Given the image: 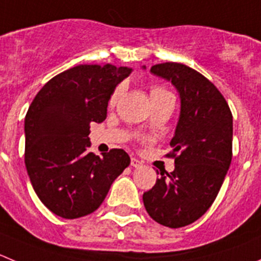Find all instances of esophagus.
Wrapping results in <instances>:
<instances>
[{"label":"esophagus","instance_id":"esophagus-1","mask_svg":"<svg viewBox=\"0 0 261 261\" xmlns=\"http://www.w3.org/2000/svg\"><path fill=\"white\" fill-rule=\"evenodd\" d=\"M130 165H132L133 168H141V166H142V161H140L136 158H132L130 159Z\"/></svg>","mask_w":261,"mask_h":261}]
</instances>
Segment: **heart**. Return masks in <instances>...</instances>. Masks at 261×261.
Returning a JSON list of instances; mask_svg holds the SVG:
<instances>
[{
	"mask_svg": "<svg viewBox=\"0 0 261 261\" xmlns=\"http://www.w3.org/2000/svg\"><path fill=\"white\" fill-rule=\"evenodd\" d=\"M120 92H121V88L120 87H118V88H116L115 91L111 93L110 98H109V106L115 105L116 101H118V98H119V96H120ZM168 95H170V92H168L165 88H163V87H160V86L151 87V91H150L151 100H152V98L163 97V96H168Z\"/></svg>",
	"mask_w": 261,
	"mask_h": 261,
	"instance_id": "heart-1",
	"label": "heart"
}]
</instances>
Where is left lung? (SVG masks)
<instances>
[{
  "mask_svg": "<svg viewBox=\"0 0 261 261\" xmlns=\"http://www.w3.org/2000/svg\"><path fill=\"white\" fill-rule=\"evenodd\" d=\"M150 71L178 89L180 115L168 153L174 159V170L161 174L143 193V205L159 224L186 227L212 206L229 169L232 113L219 89L195 69L164 63Z\"/></svg>",
  "mask_w": 261,
  "mask_h": 261,
  "instance_id": "obj_1",
  "label": "left lung"
}]
</instances>
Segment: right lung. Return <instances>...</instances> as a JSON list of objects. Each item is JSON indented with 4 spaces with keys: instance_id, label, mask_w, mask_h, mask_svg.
<instances>
[{
    "instance_id": "add662e5",
    "label": "right lung",
    "mask_w": 261,
    "mask_h": 261,
    "mask_svg": "<svg viewBox=\"0 0 261 261\" xmlns=\"http://www.w3.org/2000/svg\"><path fill=\"white\" fill-rule=\"evenodd\" d=\"M132 73L126 66L78 65L49 79L25 115V166L39 200L65 219L100 207L114 180L130 164L113 148L88 152L91 123L106 119L115 87Z\"/></svg>"
}]
</instances>
